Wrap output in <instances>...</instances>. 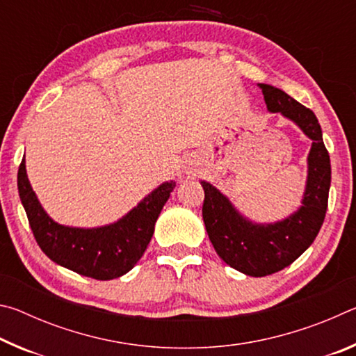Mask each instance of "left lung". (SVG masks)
I'll list each match as a JSON object with an SVG mask.
<instances>
[{"mask_svg": "<svg viewBox=\"0 0 356 356\" xmlns=\"http://www.w3.org/2000/svg\"><path fill=\"white\" fill-rule=\"evenodd\" d=\"M259 88L268 111L281 113L297 124L311 138L312 146L301 207L273 225H257L245 218L222 193L201 180L206 195L202 218L210 242L222 261L248 276L280 272L309 248L323 225L331 184L330 155L316 114L278 88L270 84H259Z\"/></svg>", "mask_w": 356, "mask_h": 356, "instance_id": "1", "label": "left lung"}]
</instances>
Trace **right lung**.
<instances>
[{"label":"right lung","mask_w":356,"mask_h":356,"mask_svg":"<svg viewBox=\"0 0 356 356\" xmlns=\"http://www.w3.org/2000/svg\"><path fill=\"white\" fill-rule=\"evenodd\" d=\"M174 186L172 180L161 184L113 225L70 227L58 225L42 209L26 176L25 159L19 168V195L40 250L58 265L102 281L119 278L140 261Z\"/></svg>","instance_id":"right-lung-1"}]
</instances>
